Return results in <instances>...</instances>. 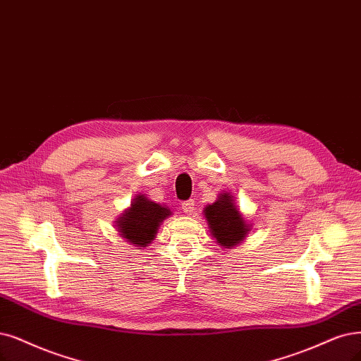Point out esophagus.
<instances>
[{"instance_id": "34e87169", "label": "esophagus", "mask_w": 361, "mask_h": 361, "mask_svg": "<svg viewBox=\"0 0 361 361\" xmlns=\"http://www.w3.org/2000/svg\"><path fill=\"white\" fill-rule=\"evenodd\" d=\"M181 208H183V211L185 212V214H193V211H195V201H193V199H189V201H184V202L181 204Z\"/></svg>"}]
</instances>
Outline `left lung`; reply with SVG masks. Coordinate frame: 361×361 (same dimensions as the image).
<instances>
[{"mask_svg":"<svg viewBox=\"0 0 361 361\" xmlns=\"http://www.w3.org/2000/svg\"><path fill=\"white\" fill-rule=\"evenodd\" d=\"M204 216L212 238L226 250L241 244L250 232V224L236 208L231 193H221L214 204L207 205Z\"/></svg>","mask_w":361,"mask_h":361,"instance_id":"left-lung-1","label":"left lung"}]
</instances>
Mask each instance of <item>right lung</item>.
<instances>
[{
  "label": "right lung",
  "instance_id": "obj_1",
  "mask_svg": "<svg viewBox=\"0 0 361 361\" xmlns=\"http://www.w3.org/2000/svg\"><path fill=\"white\" fill-rule=\"evenodd\" d=\"M169 216L168 207L156 204L144 195H137L130 207L117 219V232L129 244L147 247L154 239L160 223Z\"/></svg>",
  "mask_w": 361,
  "mask_h": 361
}]
</instances>
